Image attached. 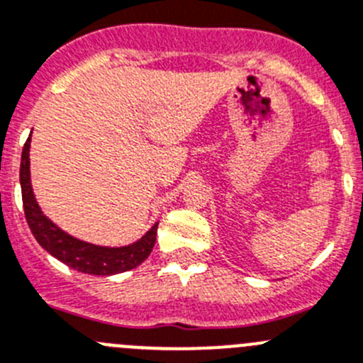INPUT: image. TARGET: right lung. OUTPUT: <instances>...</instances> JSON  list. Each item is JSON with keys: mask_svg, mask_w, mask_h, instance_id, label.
I'll list each match as a JSON object with an SVG mask.
<instances>
[{"mask_svg": "<svg viewBox=\"0 0 363 363\" xmlns=\"http://www.w3.org/2000/svg\"><path fill=\"white\" fill-rule=\"evenodd\" d=\"M30 141H32V135L23 147L19 181H21L26 222H28L30 231L35 236L39 245L44 250H48L53 258L66 263L71 269L84 274H93V276H113V274L127 272V270L141 265L154 249L157 222L138 242L125 247L94 245V243L82 242V240L67 235L44 215L37 204L32 181H30Z\"/></svg>", "mask_w": 363, "mask_h": 363, "instance_id": "right-lung-1", "label": "right lung"}]
</instances>
